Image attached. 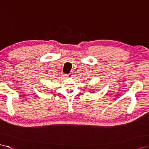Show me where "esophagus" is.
<instances>
[{"label": "esophagus", "instance_id": "esophagus-1", "mask_svg": "<svg viewBox=\"0 0 149 149\" xmlns=\"http://www.w3.org/2000/svg\"><path fill=\"white\" fill-rule=\"evenodd\" d=\"M65 76L67 77V78H70L72 77V73H69V74H65Z\"/></svg>", "mask_w": 149, "mask_h": 149}]
</instances>
